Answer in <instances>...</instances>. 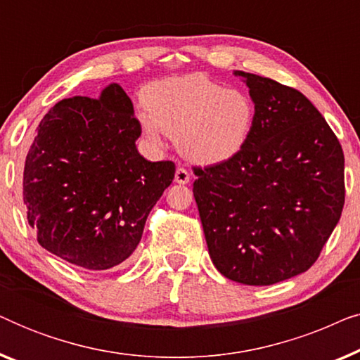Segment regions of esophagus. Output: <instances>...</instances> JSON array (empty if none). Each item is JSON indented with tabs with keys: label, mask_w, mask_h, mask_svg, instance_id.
I'll list each match as a JSON object with an SVG mask.
<instances>
[{
	"label": "esophagus",
	"mask_w": 360,
	"mask_h": 360,
	"mask_svg": "<svg viewBox=\"0 0 360 360\" xmlns=\"http://www.w3.org/2000/svg\"><path fill=\"white\" fill-rule=\"evenodd\" d=\"M175 181L180 185H186L190 181V174L188 170L185 169V167H179V169L175 170Z\"/></svg>",
	"instance_id": "1"
}]
</instances>
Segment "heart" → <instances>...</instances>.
<instances>
[{
	"instance_id": "b5f03b06",
	"label": "heart",
	"mask_w": 360,
	"mask_h": 360,
	"mask_svg": "<svg viewBox=\"0 0 360 360\" xmlns=\"http://www.w3.org/2000/svg\"><path fill=\"white\" fill-rule=\"evenodd\" d=\"M139 120L147 139L175 137L195 162L216 164L243 149L255 121V103L240 88H226L203 73L165 78L146 88Z\"/></svg>"
}]
</instances>
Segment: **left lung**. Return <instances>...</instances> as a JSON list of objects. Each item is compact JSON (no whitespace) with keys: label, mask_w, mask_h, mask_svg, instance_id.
Masks as SVG:
<instances>
[{"label":"left lung","mask_w":360,"mask_h":360,"mask_svg":"<svg viewBox=\"0 0 360 360\" xmlns=\"http://www.w3.org/2000/svg\"><path fill=\"white\" fill-rule=\"evenodd\" d=\"M255 103L238 154L193 167V195L210 257L226 278L274 285L307 272L341 218L344 154L303 93L236 72Z\"/></svg>","instance_id":"obj_1"}]
</instances>
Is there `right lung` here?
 I'll use <instances>...</instances> for the list:
<instances>
[{"label":"right lung","mask_w":360,"mask_h":360,"mask_svg":"<svg viewBox=\"0 0 360 360\" xmlns=\"http://www.w3.org/2000/svg\"><path fill=\"white\" fill-rule=\"evenodd\" d=\"M36 131L22 200L37 243L86 270L122 264L174 180L175 164L149 162L137 152L141 122L116 83L100 98L58 101Z\"/></svg>","instance_id":"obj_1"}]
</instances>
